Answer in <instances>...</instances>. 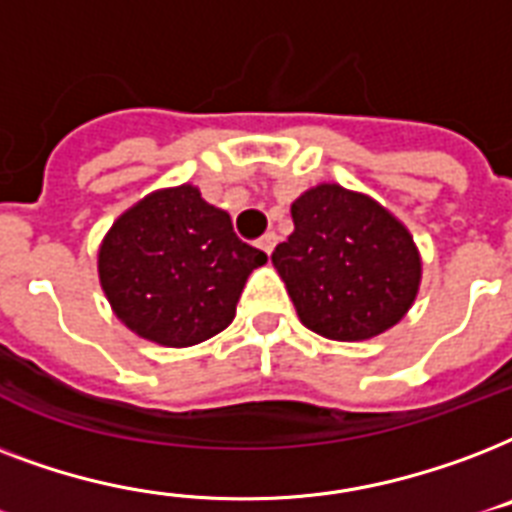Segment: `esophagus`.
<instances>
[{
  "instance_id": "obj_1",
  "label": "esophagus",
  "mask_w": 512,
  "mask_h": 512,
  "mask_svg": "<svg viewBox=\"0 0 512 512\" xmlns=\"http://www.w3.org/2000/svg\"><path fill=\"white\" fill-rule=\"evenodd\" d=\"M275 245H277V235H275V232H267V235H264V237H261V240H259V248H261V251H264V253H267V256H269V253H272V251H275Z\"/></svg>"
}]
</instances>
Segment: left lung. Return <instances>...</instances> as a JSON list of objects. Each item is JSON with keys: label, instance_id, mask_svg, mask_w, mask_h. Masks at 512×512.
<instances>
[{"label": "left lung", "instance_id": "left-lung-1", "mask_svg": "<svg viewBox=\"0 0 512 512\" xmlns=\"http://www.w3.org/2000/svg\"><path fill=\"white\" fill-rule=\"evenodd\" d=\"M293 235L272 253L304 326L336 342L392 328L417 296L422 261L392 213L366 194L320 184L291 205Z\"/></svg>", "mask_w": 512, "mask_h": 512}]
</instances>
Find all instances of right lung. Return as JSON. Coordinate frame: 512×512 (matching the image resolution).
Wrapping results in <instances>:
<instances>
[{
    "label": "right lung",
    "instance_id": "right-lung-1",
    "mask_svg": "<svg viewBox=\"0 0 512 512\" xmlns=\"http://www.w3.org/2000/svg\"><path fill=\"white\" fill-rule=\"evenodd\" d=\"M264 261L227 213L184 184L149 194L114 221L98 275L130 331L162 347H192L232 323L245 280Z\"/></svg>",
    "mask_w": 512,
    "mask_h": 512
}]
</instances>
